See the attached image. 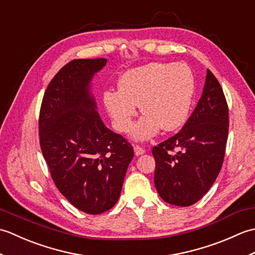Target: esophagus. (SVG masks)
<instances>
[{
	"label": "esophagus",
	"instance_id": "34e87169",
	"mask_svg": "<svg viewBox=\"0 0 255 255\" xmlns=\"http://www.w3.org/2000/svg\"><path fill=\"white\" fill-rule=\"evenodd\" d=\"M133 150H134V154H136L137 156L140 154H143L145 152V150L140 147V145H133Z\"/></svg>",
	"mask_w": 255,
	"mask_h": 255
}]
</instances>
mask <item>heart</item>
I'll list each match as a JSON object with an SVG mask.
<instances>
[{
  "instance_id": "b5f03b06",
  "label": "heart",
  "mask_w": 255,
  "mask_h": 255,
  "mask_svg": "<svg viewBox=\"0 0 255 255\" xmlns=\"http://www.w3.org/2000/svg\"><path fill=\"white\" fill-rule=\"evenodd\" d=\"M195 91L192 70L184 63L151 62L125 72L119 90H107L104 104L118 131L130 129L141 105L144 115L132 128L137 140L180 129L187 121Z\"/></svg>"
}]
</instances>
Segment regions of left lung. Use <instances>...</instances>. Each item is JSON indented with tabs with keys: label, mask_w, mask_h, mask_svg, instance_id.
<instances>
[{
	"label": "left lung",
	"mask_w": 255,
	"mask_h": 255,
	"mask_svg": "<svg viewBox=\"0 0 255 255\" xmlns=\"http://www.w3.org/2000/svg\"><path fill=\"white\" fill-rule=\"evenodd\" d=\"M229 110L218 80L207 70L197 106L174 136L152 148L154 185L164 202L191 206L207 193L223 166Z\"/></svg>",
	"instance_id": "1"
}]
</instances>
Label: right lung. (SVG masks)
<instances>
[{"instance_id": "right-lung-1", "label": "right lung", "mask_w": 255, "mask_h": 255, "mask_svg": "<svg viewBox=\"0 0 255 255\" xmlns=\"http://www.w3.org/2000/svg\"><path fill=\"white\" fill-rule=\"evenodd\" d=\"M106 59H74L47 86L39 142L57 188L74 207L99 215L115 206L133 158L131 144L96 112L90 82Z\"/></svg>"}]
</instances>
